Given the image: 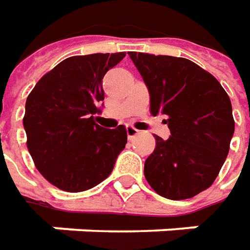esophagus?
<instances>
[{"label":"esophagus","mask_w":250,"mask_h":250,"mask_svg":"<svg viewBox=\"0 0 250 250\" xmlns=\"http://www.w3.org/2000/svg\"><path fill=\"white\" fill-rule=\"evenodd\" d=\"M139 133V131L136 129V128H133L132 125H126V135H128V138L131 139L133 136H136Z\"/></svg>","instance_id":"obj_1"}]
</instances>
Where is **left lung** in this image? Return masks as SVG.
Returning a JSON list of instances; mask_svg holds the SVG:
<instances>
[{"label": "left lung", "instance_id": "left-lung-1", "mask_svg": "<svg viewBox=\"0 0 250 250\" xmlns=\"http://www.w3.org/2000/svg\"><path fill=\"white\" fill-rule=\"evenodd\" d=\"M150 95V112L166 115L170 138L156 136L145 177L159 195L186 200L207 190L229 152L235 122L219 82L188 59L129 52Z\"/></svg>", "mask_w": 250, "mask_h": 250}]
</instances>
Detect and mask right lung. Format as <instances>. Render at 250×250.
I'll list each match as a JSON object with an SVG mask.
<instances>
[{"mask_svg":"<svg viewBox=\"0 0 250 250\" xmlns=\"http://www.w3.org/2000/svg\"><path fill=\"white\" fill-rule=\"evenodd\" d=\"M125 52L73 56L36 83L26 98L23 128L39 173L67 193L95 187L111 174L126 145V129L95 124L101 112L105 73Z\"/></svg>","mask_w":250,"mask_h":250,"instance_id":"right-lung-1","label":"right lung"}]
</instances>
